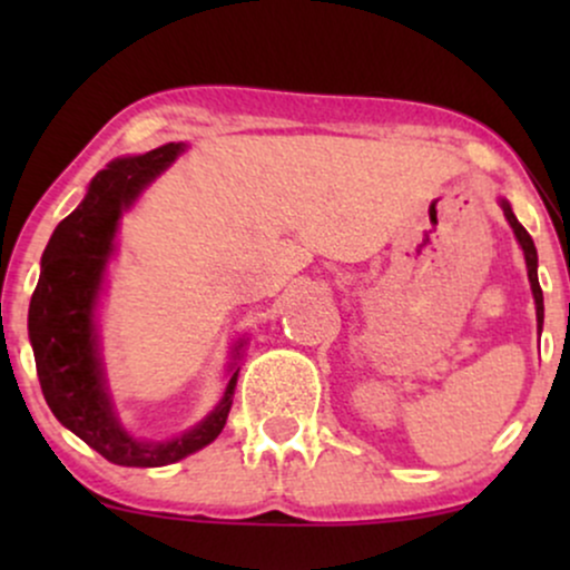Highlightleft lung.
Returning a JSON list of instances; mask_svg holds the SVG:
<instances>
[{
	"label": "left lung",
	"instance_id": "left-lung-1",
	"mask_svg": "<svg viewBox=\"0 0 570 570\" xmlns=\"http://www.w3.org/2000/svg\"><path fill=\"white\" fill-rule=\"evenodd\" d=\"M501 208H503V217H507L509 227L514 230V238L517 244H520L522 254H525V267H528V281H531V292H533V303H535V324H539V332L541 326H544V294H541V286H539V254H535V246H533V238L528 235L525 227L520 225L514 217L512 206H509V200H499Z\"/></svg>",
	"mask_w": 570,
	"mask_h": 570
}]
</instances>
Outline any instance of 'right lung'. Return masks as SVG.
Wrapping results in <instances>:
<instances>
[{
    "label": "right lung",
    "instance_id": "add662e5",
    "mask_svg": "<svg viewBox=\"0 0 570 570\" xmlns=\"http://www.w3.org/2000/svg\"><path fill=\"white\" fill-rule=\"evenodd\" d=\"M185 149L181 141L163 144L153 153L117 158L98 171L80 206L50 235L31 294L29 340L45 402L61 426L117 466H168L212 444L225 429L238 383V358L246 340H238L233 348L230 381L217 407L185 434L160 442L130 434L109 396L96 307L107 265L115 257L120 219Z\"/></svg>",
    "mask_w": 570,
    "mask_h": 570
}]
</instances>
